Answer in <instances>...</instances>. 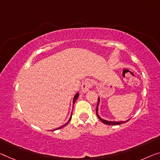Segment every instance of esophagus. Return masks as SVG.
<instances>
[{"instance_id":"34e87169","label":"esophagus","mask_w":160,"mask_h":160,"mask_svg":"<svg viewBox=\"0 0 160 160\" xmlns=\"http://www.w3.org/2000/svg\"><path fill=\"white\" fill-rule=\"evenodd\" d=\"M91 87H92V83L89 81L86 80L82 82V84L81 86V89H82V92L83 93H85L88 92Z\"/></svg>"}]
</instances>
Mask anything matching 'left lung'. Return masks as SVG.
<instances>
[{"instance_id": "obj_1", "label": "left lung", "mask_w": 160, "mask_h": 160, "mask_svg": "<svg viewBox=\"0 0 160 160\" xmlns=\"http://www.w3.org/2000/svg\"><path fill=\"white\" fill-rule=\"evenodd\" d=\"M99 98H98V103H97V109H96V112H97V115L99 119L102 121L104 124H107V125H118V124H123V123H126L127 121L126 122H109V121H107V120H104L101 118L99 115H98V105H99ZM129 121V120H128Z\"/></svg>"}]
</instances>
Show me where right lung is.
Segmentation results:
<instances>
[{"label":"right lung","mask_w":160,"mask_h":160,"mask_svg":"<svg viewBox=\"0 0 160 160\" xmlns=\"http://www.w3.org/2000/svg\"><path fill=\"white\" fill-rule=\"evenodd\" d=\"M78 95H79V94H78V93H77V94L75 95V97H74V98H73V104H74V103H75V102H76V101H77V98H78ZM71 119H72V117H71V118H70V119H69V120H68V122L67 123H66V124H65L64 125H63V126H62V127H59V128H57V129H53V131H54V130H56V129H61V128H63V127H65V126H66V125H67V124H68V123L70 122V120H71Z\"/></svg>","instance_id":"1"}]
</instances>
